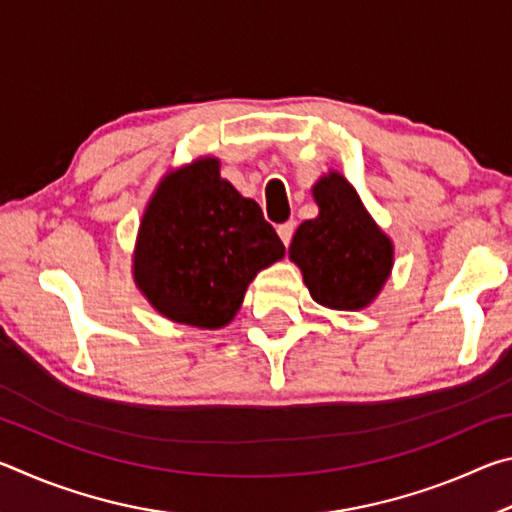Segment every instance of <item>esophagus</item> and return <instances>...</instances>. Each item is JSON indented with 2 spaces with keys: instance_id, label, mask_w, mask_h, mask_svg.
Masks as SVG:
<instances>
[{
  "instance_id": "obj_1",
  "label": "esophagus",
  "mask_w": 512,
  "mask_h": 512,
  "mask_svg": "<svg viewBox=\"0 0 512 512\" xmlns=\"http://www.w3.org/2000/svg\"><path fill=\"white\" fill-rule=\"evenodd\" d=\"M293 230H296V223H293V221H287V223L277 225V235H280V239H282V244H284V246H289V244H291Z\"/></svg>"
}]
</instances>
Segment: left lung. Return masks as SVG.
Returning a JSON list of instances; mask_svg holds the SVG:
<instances>
[{
  "mask_svg": "<svg viewBox=\"0 0 512 512\" xmlns=\"http://www.w3.org/2000/svg\"><path fill=\"white\" fill-rule=\"evenodd\" d=\"M316 219L302 221L289 259L318 305L359 311L372 305L395 264L393 239L379 228L343 173L327 171L311 187Z\"/></svg>",
  "mask_w": 512,
  "mask_h": 512,
  "instance_id": "8db88e82",
  "label": "left lung"
}]
</instances>
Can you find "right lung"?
<instances>
[{"mask_svg": "<svg viewBox=\"0 0 512 512\" xmlns=\"http://www.w3.org/2000/svg\"><path fill=\"white\" fill-rule=\"evenodd\" d=\"M284 257L262 207L198 158L169 171L146 203L133 250V280L160 316L219 329L237 316L248 284Z\"/></svg>", "mask_w": 512, "mask_h": 512, "instance_id": "obj_1", "label": "right lung"}]
</instances>
